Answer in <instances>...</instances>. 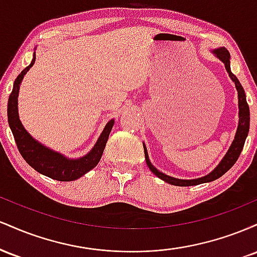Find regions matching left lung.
<instances>
[{
    "label": "left lung",
    "instance_id": "1",
    "mask_svg": "<svg viewBox=\"0 0 257 257\" xmlns=\"http://www.w3.org/2000/svg\"><path fill=\"white\" fill-rule=\"evenodd\" d=\"M211 53L216 57L219 60H221L225 65L226 71L228 73V76L234 82L235 89L238 91V108H239V112H238V126L237 132H235L234 139H233L231 146H229L228 151L226 152V155L223 156V158L221 159V162L217 164V167L215 168L213 172H210L208 175L202 176V178L198 179H190V180H182V179H176L173 178V176L167 175V174L159 172V170L156 168L153 164L150 162L149 153H147V149L144 144V151H145V159L147 167L150 168V170L155 174L156 176H158L159 179L163 180V181L168 182V184L174 185V186H182V187H186V186H196L199 184H205V182H211L214 180L221 178L226 172H228L231 168L234 166V163L237 162L238 157H239L241 150H243L244 143H245V139L247 137V133H249V126H250V111L249 106H247L246 98H245V91H244L243 87L238 81V78L233 75L231 71V63H229V59H231V55L225 47H220V48L211 49Z\"/></svg>",
    "mask_w": 257,
    "mask_h": 257
}]
</instances>
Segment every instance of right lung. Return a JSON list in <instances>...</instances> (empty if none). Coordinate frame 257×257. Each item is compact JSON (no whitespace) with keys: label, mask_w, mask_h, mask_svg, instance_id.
<instances>
[{"label":"right lung","mask_w":257,"mask_h":257,"mask_svg":"<svg viewBox=\"0 0 257 257\" xmlns=\"http://www.w3.org/2000/svg\"><path fill=\"white\" fill-rule=\"evenodd\" d=\"M35 60H36V53H34L31 64L28 67H25L14 81L13 90H12L10 99H8L7 107L10 128L13 133L14 139H16L20 155L23 156V158L25 159L29 166L42 175L58 180V181H73V180H77L81 176H83L84 174L95 168L96 164L99 163L106 143L108 140V135H110L112 126L114 124V119L108 120L93 149L83 157L79 158L66 157V156L61 155L60 152L44 146L36 139L32 138L19 119L18 95H19L23 78H24L26 72L30 70V67H32V65L35 64Z\"/></svg>","instance_id":"right-lung-1"}]
</instances>
